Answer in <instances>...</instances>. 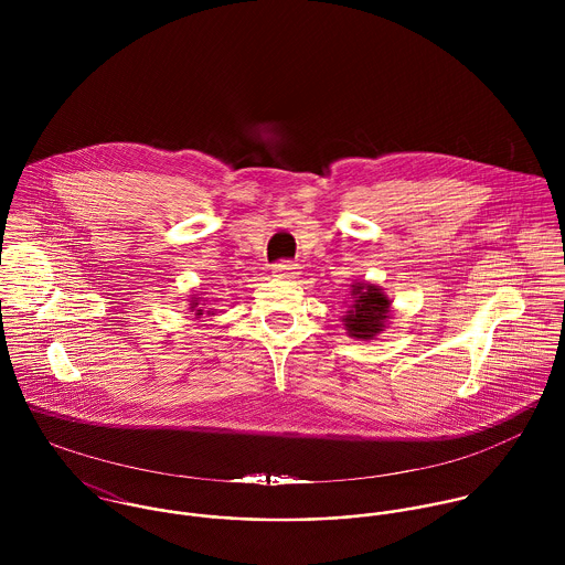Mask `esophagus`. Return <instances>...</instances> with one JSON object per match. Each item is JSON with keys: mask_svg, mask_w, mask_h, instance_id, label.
<instances>
[{"mask_svg": "<svg viewBox=\"0 0 565 565\" xmlns=\"http://www.w3.org/2000/svg\"><path fill=\"white\" fill-rule=\"evenodd\" d=\"M300 267L296 265V263H291V260H280V263H276L274 265V276H278V278H296L300 271H298Z\"/></svg>", "mask_w": 565, "mask_h": 565, "instance_id": "obj_1", "label": "esophagus"}]
</instances>
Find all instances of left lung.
I'll return each mask as SVG.
<instances>
[{"instance_id": "obj_1", "label": "left lung", "mask_w": 565, "mask_h": 565, "mask_svg": "<svg viewBox=\"0 0 565 565\" xmlns=\"http://www.w3.org/2000/svg\"><path fill=\"white\" fill-rule=\"evenodd\" d=\"M350 296L352 307L343 316V326L350 337L354 339H374L390 320L392 300L383 294L381 287L370 282H354Z\"/></svg>"}]
</instances>
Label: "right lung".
Masks as SVG:
<instances>
[{
  "label": "right lung",
  "mask_w": 565,
  "mask_h": 565,
  "mask_svg": "<svg viewBox=\"0 0 565 565\" xmlns=\"http://www.w3.org/2000/svg\"><path fill=\"white\" fill-rule=\"evenodd\" d=\"M200 300H202V298H193V300H191V307H189V309H191V313H193L195 318L204 316V307H200ZM206 313H209V316H215L213 311H206Z\"/></svg>",
  "instance_id": "right-lung-1"
}]
</instances>
